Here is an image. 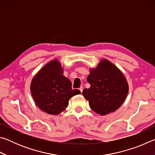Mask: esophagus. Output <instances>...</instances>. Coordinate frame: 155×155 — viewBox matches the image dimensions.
<instances>
[{
  "label": "esophagus",
  "mask_w": 155,
  "mask_h": 155,
  "mask_svg": "<svg viewBox=\"0 0 155 155\" xmlns=\"http://www.w3.org/2000/svg\"><path fill=\"white\" fill-rule=\"evenodd\" d=\"M79 90H80L81 92L82 93V91H83V87H81L79 88Z\"/></svg>",
  "instance_id": "esophagus-1"
}]
</instances>
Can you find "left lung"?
<instances>
[{"label":"left lung","instance_id":"obj_1","mask_svg":"<svg viewBox=\"0 0 155 155\" xmlns=\"http://www.w3.org/2000/svg\"><path fill=\"white\" fill-rule=\"evenodd\" d=\"M90 87L83 95L96 114L105 115L118 109L128 92V84L121 70L109 60L103 59L90 69L87 78Z\"/></svg>","mask_w":155,"mask_h":155}]
</instances>
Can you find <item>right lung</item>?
I'll return each mask as SVG.
<instances>
[{"instance_id":"add662e5","label":"right lung","mask_w":155,"mask_h":155,"mask_svg":"<svg viewBox=\"0 0 155 155\" xmlns=\"http://www.w3.org/2000/svg\"><path fill=\"white\" fill-rule=\"evenodd\" d=\"M71 86V81L64 76L61 63L55 59L37 72L31 81L30 90L34 102L41 111L58 115L68 106L72 96L81 94Z\"/></svg>"}]
</instances>
